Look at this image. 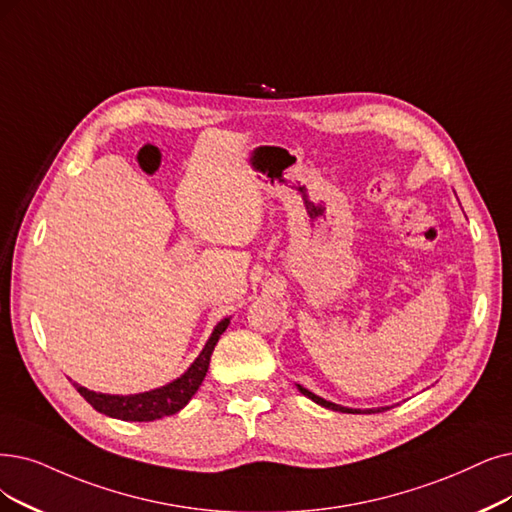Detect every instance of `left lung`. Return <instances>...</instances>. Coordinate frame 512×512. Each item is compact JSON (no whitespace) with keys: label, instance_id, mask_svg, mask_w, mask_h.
Instances as JSON below:
<instances>
[{"label":"left lung","instance_id":"left-lung-1","mask_svg":"<svg viewBox=\"0 0 512 512\" xmlns=\"http://www.w3.org/2000/svg\"><path fill=\"white\" fill-rule=\"evenodd\" d=\"M298 391H300L304 397H309L311 401H315L317 405L327 407V410H334V412H342V414H378V412H384V410H391V407H376V410H353V407H344V405H336V403H332V401H325L323 397L311 393L309 388H304V386H300V384H298Z\"/></svg>","mask_w":512,"mask_h":512}]
</instances>
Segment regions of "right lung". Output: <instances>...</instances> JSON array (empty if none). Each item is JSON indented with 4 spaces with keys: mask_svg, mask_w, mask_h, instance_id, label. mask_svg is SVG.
<instances>
[{
    "mask_svg": "<svg viewBox=\"0 0 512 512\" xmlns=\"http://www.w3.org/2000/svg\"><path fill=\"white\" fill-rule=\"evenodd\" d=\"M229 323H231L229 317L222 319L214 327L210 340L206 342V346H203L199 357L191 363L189 370L166 386H159V388H153V391L138 393V395H105V393L88 391L86 386H79L77 382H73V386L77 388V393L94 407L96 412L117 418V420L151 422V420H159L163 416H172V414L180 412L182 407H185L191 401V397L197 393L199 384L208 374L214 346H216L218 338L222 336V332L229 327Z\"/></svg>",
    "mask_w": 512,
    "mask_h": 512,
    "instance_id": "add662e5",
    "label": "right lung"
}]
</instances>
